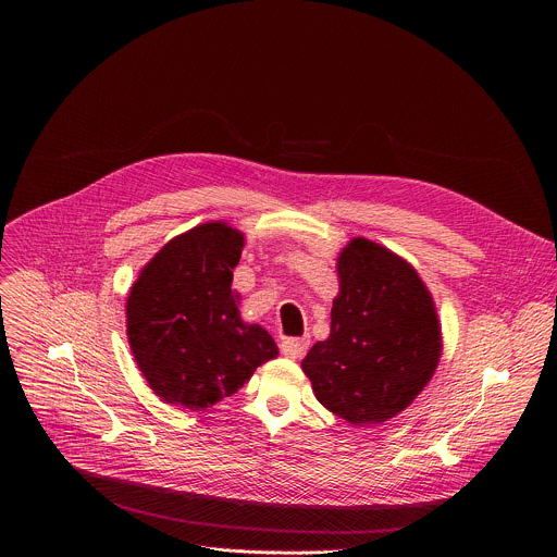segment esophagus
<instances>
[{
    "mask_svg": "<svg viewBox=\"0 0 557 557\" xmlns=\"http://www.w3.org/2000/svg\"><path fill=\"white\" fill-rule=\"evenodd\" d=\"M308 344L310 342L306 337H288L280 344V348H282V355H286L288 359H301L308 350Z\"/></svg>",
    "mask_w": 557,
    "mask_h": 557,
    "instance_id": "esophagus-1",
    "label": "esophagus"
}]
</instances>
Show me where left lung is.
<instances>
[{"label":"left lung","mask_w":557,"mask_h":557,"mask_svg":"<svg viewBox=\"0 0 557 557\" xmlns=\"http://www.w3.org/2000/svg\"><path fill=\"white\" fill-rule=\"evenodd\" d=\"M331 337L301 361L314 396L352 425L404 412L441 357L434 301L417 271L392 251L355 237L342 251Z\"/></svg>","instance_id":"obj_1"}]
</instances>
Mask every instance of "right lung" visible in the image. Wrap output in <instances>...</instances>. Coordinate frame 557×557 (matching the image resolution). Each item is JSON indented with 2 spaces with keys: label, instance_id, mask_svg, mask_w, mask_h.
Wrapping results in <instances>:
<instances>
[{
  "label": "right lung",
  "instance_id": "right-lung-1",
  "mask_svg": "<svg viewBox=\"0 0 557 557\" xmlns=\"http://www.w3.org/2000/svg\"><path fill=\"white\" fill-rule=\"evenodd\" d=\"M243 245L224 222L200 224L158 251L129 290V346L165 404L205 410L277 357L273 337L237 312L231 280Z\"/></svg>",
  "mask_w": 557,
  "mask_h": 557
}]
</instances>
